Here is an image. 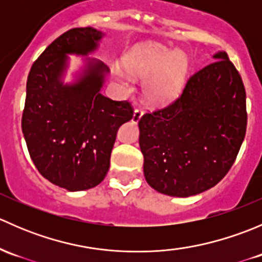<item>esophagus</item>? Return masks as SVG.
Masks as SVG:
<instances>
[{"label": "esophagus", "instance_id": "obj_1", "mask_svg": "<svg viewBox=\"0 0 262 262\" xmlns=\"http://www.w3.org/2000/svg\"><path fill=\"white\" fill-rule=\"evenodd\" d=\"M143 110L141 109V107H137L136 110H134V114H133V120L134 121H139V119L142 118V115H143Z\"/></svg>", "mask_w": 262, "mask_h": 262}]
</instances>
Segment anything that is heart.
I'll return each mask as SVG.
<instances>
[{
	"label": "heart",
	"mask_w": 262,
	"mask_h": 262,
	"mask_svg": "<svg viewBox=\"0 0 262 262\" xmlns=\"http://www.w3.org/2000/svg\"><path fill=\"white\" fill-rule=\"evenodd\" d=\"M128 70L139 77H149L143 86L147 101L153 105L168 104L180 95L189 73V62L182 53L165 47H148L125 59ZM119 80L126 84L128 76L116 70Z\"/></svg>",
	"instance_id": "1"
}]
</instances>
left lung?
Here are the masks:
<instances>
[{"label": "left lung", "instance_id": "left-lung-1", "mask_svg": "<svg viewBox=\"0 0 262 262\" xmlns=\"http://www.w3.org/2000/svg\"><path fill=\"white\" fill-rule=\"evenodd\" d=\"M189 77L176 100L139 120L143 171L150 186L186 198L215 186L246 136V90L227 53Z\"/></svg>", "mask_w": 262, "mask_h": 262}]
</instances>
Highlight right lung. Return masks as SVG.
<instances>
[{
	"label": "right lung",
	"instance_id": "add662e5",
	"mask_svg": "<svg viewBox=\"0 0 262 262\" xmlns=\"http://www.w3.org/2000/svg\"><path fill=\"white\" fill-rule=\"evenodd\" d=\"M101 36L92 28L63 33L33 63L26 82L21 128L29 155L43 178L70 191L104 180L118 129L133 118L130 102L100 94L107 71L104 63H89L77 83L63 86L59 81L66 54H87Z\"/></svg>",
	"mask_w": 262,
	"mask_h": 262
}]
</instances>
